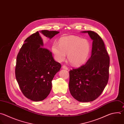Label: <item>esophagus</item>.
Instances as JSON below:
<instances>
[{"mask_svg":"<svg viewBox=\"0 0 124 124\" xmlns=\"http://www.w3.org/2000/svg\"><path fill=\"white\" fill-rule=\"evenodd\" d=\"M62 68L64 69H66V70H68V68H67V67L66 66L64 65H62Z\"/></svg>","mask_w":124,"mask_h":124,"instance_id":"34e87169","label":"esophagus"}]
</instances>
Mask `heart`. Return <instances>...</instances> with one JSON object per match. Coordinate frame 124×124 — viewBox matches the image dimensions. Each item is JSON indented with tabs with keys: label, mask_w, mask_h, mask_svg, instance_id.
Segmentation results:
<instances>
[{
	"label": "heart",
	"mask_w": 124,
	"mask_h": 124,
	"mask_svg": "<svg viewBox=\"0 0 124 124\" xmlns=\"http://www.w3.org/2000/svg\"><path fill=\"white\" fill-rule=\"evenodd\" d=\"M52 50L58 62L64 61L67 54L69 62L73 65L79 66L88 60L91 52V45L86 39L70 35L62 37L59 40V44L54 42Z\"/></svg>",
	"instance_id": "obj_1"
}]
</instances>
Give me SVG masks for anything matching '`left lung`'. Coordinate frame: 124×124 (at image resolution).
<instances>
[{
  "label": "left lung",
  "mask_w": 124,
  "mask_h": 124,
  "mask_svg": "<svg viewBox=\"0 0 124 124\" xmlns=\"http://www.w3.org/2000/svg\"><path fill=\"white\" fill-rule=\"evenodd\" d=\"M82 32L88 33L93 40L91 56L85 65L69 71V88L76 100L89 102L96 99L107 85L110 60L99 35L91 31Z\"/></svg>",
  "instance_id": "1"
}]
</instances>
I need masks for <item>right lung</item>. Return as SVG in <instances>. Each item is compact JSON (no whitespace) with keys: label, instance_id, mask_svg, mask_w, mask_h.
<instances>
[{"label":"right lung","instance_id":"obj_1","mask_svg":"<svg viewBox=\"0 0 124 124\" xmlns=\"http://www.w3.org/2000/svg\"><path fill=\"white\" fill-rule=\"evenodd\" d=\"M59 32L41 30L33 34L24 41L18 52L15 74L23 95L39 102L48 96L52 88V81L61 65L56 62L51 52L43 47L40 34L51 39Z\"/></svg>","mask_w":124,"mask_h":124}]
</instances>
